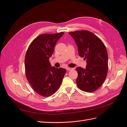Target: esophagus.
Returning <instances> with one entry per match:
<instances>
[{"instance_id": "esophagus-1", "label": "esophagus", "mask_w": 127, "mask_h": 127, "mask_svg": "<svg viewBox=\"0 0 127 127\" xmlns=\"http://www.w3.org/2000/svg\"><path fill=\"white\" fill-rule=\"evenodd\" d=\"M67 70L68 71H71V70H74V69L72 68H69V67H68V68H67Z\"/></svg>"}]
</instances>
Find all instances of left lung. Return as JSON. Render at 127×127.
<instances>
[{"label": "left lung", "mask_w": 127, "mask_h": 127, "mask_svg": "<svg viewBox=\"0 0 127 127\" xmlns=\"http://www.w3.org/2000/svg\"><path fill=\"white\" fill-rule=\"evenodd\" d=\"M78 47L80 57L86 60L85 69L79 67L76 79L79 89L93 92L100 87L108 71V55L102 40L94 33L86 30L69 32Z\"/></svg>", "instance_id": "8db88e82"}]
</instances>
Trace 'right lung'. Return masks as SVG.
Segmentation results:
<instances>
[{
	"label": "right lung",
	"mask_w": 127,
	"mask_h": 127,
	"mask_svg": "<svg viewBox=\"0 0 127 127\" xmlns=\"http://www.w3.org/2000/svg\"><path fill=\"white\" fill-rule=\"evenodd\" d=\"M64 34L39 35L31 42L26 53V78L34 91L43 97H49L56 93L66 74L65 69L51 67L49 62L56 44Z\"/></svg>",
	"instance_id": "obj_1"
}]
</instances>
